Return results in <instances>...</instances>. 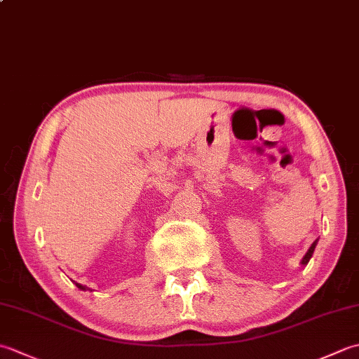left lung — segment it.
Wrapping results in <instances>:
<instances>
[{"mask_svg": "<svg viewBox=\"0 0 359 359\" xmlns=\"http://www.w3.org/2000/svg\"><path fill=\"white\" fill-rule=\"evenodd\" d=\"M316 243H318V239L311 243V247L309 248V251L306 253V256L302 257V261H301V264L302 265H307L309 264V261H310V257H311V255H313V251H315V248H316Z\"/></svg>", "mask_w": 359, "mask_h": 359, "instance_id": "1", "label": "left lung"}]
</instances>
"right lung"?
Masks as SVG:
<instances>
[{"label":"right lung","mask_w":359,"mask_h":359,"mask_svg":"<svg viewBox=\"0 0 359 359\" xmlns=\"http://www.w3.org/2000/svg\"><path fill=\"white\" fill-rule=\"evenodd\" d=\"M75 285H77V287H79L80 290H86V288H88V287H85V285H81V284H75ZM88 290H89V288H88Z\"/></svg>","instance_id":"obj_1"}]
</instances>
